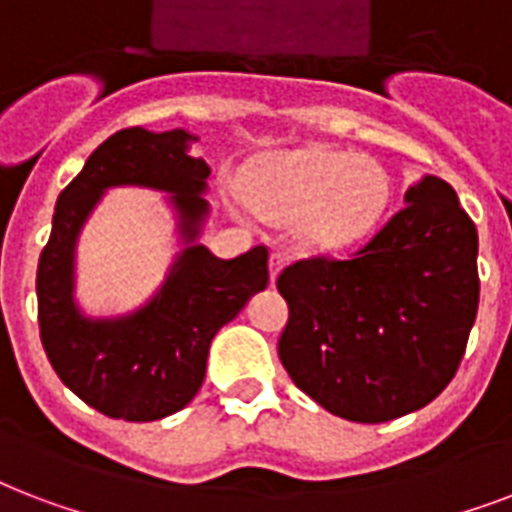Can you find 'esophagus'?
Here are the masks:
<instances>
[{"instance_id":"34e87169","label":"esophagus","mask_w":512,"mask_h":512,"mask_svg":"<svg viewBox=\"0 0 512 512\" xmlns=\"http://www.w3.org/2000/svg\"><path fill=\"white\" fill-rule=\"evenodd\" d=\"M283 267H285V253L272 251V256H269V277H272V283H275V277L280 275V269Z\"/></svg>"}]
</instances>
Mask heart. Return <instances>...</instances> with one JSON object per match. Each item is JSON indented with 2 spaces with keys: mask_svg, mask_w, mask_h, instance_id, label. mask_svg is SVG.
<instances>
[{
  "mask_svg": "<svg viewBox=\"0 0 512 512\" xmlns=\"http://www.w3.org/2000/svg\"><path fill=\"white\" fill-rule=\"evenodd\" d=\"M251 208L272 224H296L301 243L336 251L382 219L390 184L379 162L326 146L261 157L245 176Z\"/></svg>",
  "mask_w": 512,
  "mask_h": 512,
  "instance_id": "obj_1",
  "label": "heart"
}]
</instances>
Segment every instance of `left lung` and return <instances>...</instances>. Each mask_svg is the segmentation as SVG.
<instances>
[{
  "label": "left lung",
  "instance_id": "1",
  "mask_svg": "<svg viewBox=\"0 0 512 512\" xmlns=\"http://www.w3.org/2000/svg\"><path fill=\"white\" fill-rule=\"evenodd\" d=\"M288 301L277 355L336 417L376 425L427 406L454 379L478 312V232L446 181L406 205L347 259L312 256L277 275Z\"/></svg>",
  "mask_w": 512,
  "mask_h": 512
}]
</instances>
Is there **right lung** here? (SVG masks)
Masks as SVG:
<instances>
[{
  "mask_svg": "<svg viewBox=\"0 0 512 512\" xmlns=\"http://www.w3.org/2000/svg\"><path fill=\"white\" fill-rule=\"evenodd\" d=\"M186 130L114 133L55 202L53 232L37 267L39 336L50 366L87 406L112 419L154 422L197 395L213 336L253 293L269 283V251L256 245L237 259H216L189 245L146 307L117 320H87L74 304V243L109 186H152L170 192L186 240L200 235L211 168L189 157Z\"/></svg>",
  "mask_w": 512,
  "mask_h": 512,
  "instance_id": "add662e5",
  "label": "right lung"
}]
</instances>
